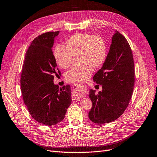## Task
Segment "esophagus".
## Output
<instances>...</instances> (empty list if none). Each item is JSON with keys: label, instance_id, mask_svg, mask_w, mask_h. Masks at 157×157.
Returning a JSON list of instances; mask_svg holds the SVG:
<instances>
[{"label": "esophagus", "instance_id": "1", "mask_svg": "<svg viewBox=\"0 0 157 157\" xmlns=\"http://www.w3.org/2000/svg\"><path fill=\"white\" fill-rule=\"evenodd\" d=\"M72 98L74 100H78L81 98V95H79V94H78L76 91H74L72 93Z\"/></svg>", "mask_w": 157, "mask_h": 157}]
</instances>
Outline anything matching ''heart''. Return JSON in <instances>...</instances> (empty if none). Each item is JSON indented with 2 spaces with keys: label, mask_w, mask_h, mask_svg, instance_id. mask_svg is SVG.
<instances>
[{
  "label": "heart",
  "mask_w": 157,
  "mask_h": 157,
  "mask_svg": "<svg viewBox=\"0 0 157 157\" xmlns=\"http://www.w3.org/2000/svg\"><path fill=\"white\" fill-rule=\"evenodd\" d=\"M64 47L57 45L53 51L56 63L60 68H70L72 56H78L79 64L65 75V79L70 83L86 81L91 75L93 69L100 68L105 62L107 49L104 39L98 35L77 33L67 39Z\"/></svg>",
  "instance_id": "heart-1"
}]
</instances>
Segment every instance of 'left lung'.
<instances>
[{"instance_id": "obj_1", "label": "left lung", "mask_w": 157, "mask_h": 157, "mask_svg": "<svg viewBox=\"0 0 157 157\" xmlns=\"http://www.w3.org/2000/svg\"><path fill=\"white\" fill-rule=\"evenodd\" d=\"M132 51L123 35L115 31L109 52L93 81L102 86V91L90 89L89 97L93 106L89 118L96 124H107L118 118L130 101L135 82Z\"/></svg>"}]
</instances>
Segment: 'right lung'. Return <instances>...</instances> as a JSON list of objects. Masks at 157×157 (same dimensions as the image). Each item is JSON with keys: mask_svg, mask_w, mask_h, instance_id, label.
Masks as SVG:
<instances>
[{"mask_svg": "<svg viewBox=\"0 0 157 157\" xmlns=\"http://www.w3.org/2000/svg\"><path fill=\"white\" fill-rule=\"evenodd\" d=\"M59 31L44 33L35 38L26 51L21 75L22 97L29 114L47 126L60 122L71 103L70 85L54 83L57 64L52 51Z\"/></svg>", "mask_w": 157, "mask_h": 157, "instance_id": "obj_1", "label": "right lung"}]
</instances>
